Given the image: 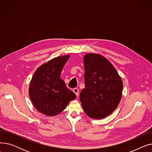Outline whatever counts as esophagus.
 Here are the masks:
<instances>
[{
	"mask_svg": "<svg viewBox=\"0 0 152 152\" xmlns=\"http://www.w3.org/2000/svg\"><path fill=\"white\" fill-rule=\"evenodd\" d=\"M73 91L76 94V96H78V95H79V89L77 88H75V89H73Z\"/></svg>",
	"mask_w": 152,
	"mask_h": 152,
	"instance_id": "34e87169",
	"label": "esophagus"
}]
</instances>
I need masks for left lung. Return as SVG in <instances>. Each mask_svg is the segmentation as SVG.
<instances>
[{
    "label": "left lung",
    "mask_w": 152,
    "mask_h": 152,
    "mask_svg": "<svg viewBox=\"0 0 152 152\" xmlns=\"http://www.w3.org/2000/svg\"><path fill=\"white\" fill-rule=\"evenodd\" d=\"M84 66L85 87L79 96L83 108L91 118H105L120 102L122 79L111 62L100 54H86Z\"/></svg>",
    "instance_id": "8db88e82"
}]
</instances>
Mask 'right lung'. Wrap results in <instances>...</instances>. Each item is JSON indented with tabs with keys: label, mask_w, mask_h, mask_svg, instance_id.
<instances>
[{
	"label": "right lung",
	"mask_w": 152,
	"mask_h": 152,
	"mask_svg": "<svg viewBox=\"0 0 152 152\" xmlns=\"http://www.w3.org/2000/svg\"><path fill=\"white\" fill-rule=\"evenodd\" d=\"M69 55L55 57L40 66L32 77L29 95L34 107L44 115L60 113L75 99L76 94L68 89L60 75Z\"/></svg>",
	"instance_id": "obj_1"
}]
</instances>
